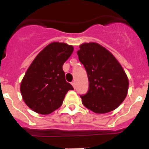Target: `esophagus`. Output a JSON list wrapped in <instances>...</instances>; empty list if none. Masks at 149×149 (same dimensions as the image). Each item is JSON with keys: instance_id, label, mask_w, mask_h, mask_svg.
I'll return each instance as SVG.
<instances>
[{"instance_id": "esophagus-1", "label": "esophagus", "mask_w": 149, "mask_h": 149, "mask_svg": "<svg viewBox=\"0 0 149 149\" xmlns=\"http://www.w3.org/2000/svg\"><path fill=\"white\" fill-rule=\"evenodd\" d=\"M72 85L74 86V87H75V81H72Z\"/></svg>"}]
</instances>
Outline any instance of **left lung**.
<instances>
[{
    "instance_id": "8db88e82",
    "label": "left lung",
    "mask_w": 149,
    "mask_h": 149,
    "mask_svg": "<svg viewBox=\"0 0 149 149\" xmlns=\"http://www.w3.org/2000/svg\"><path fill=\"white\" fill-rule=\"evenodd\" d=\"M77 54L89 79L87 93L81 95L83 104L96 113L115 110L128 90V79L122 65L110 51L97 43L81 45Z\"/></svg>"
}]
</instances>
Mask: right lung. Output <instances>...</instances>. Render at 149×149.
Masks as SVG:
<instances>
[{
    "mask_svg": "<svg viewBox=\"0 0 149 149\" xmlns=\"http://www.w3.org/2000/svg\"><path fill=\"white\" fill-rule=\"evenodd\" d=\"M65 43L52 42L36 56L21 84L26 104L39 114H49L63 104L73 86L65 81L63 65L73 52Z\"/></svg>",
    "mask_w": 149,
    "mask_h": 149,
    "instance_id": "1",
    "label": "right lung"
}]
</instances>
